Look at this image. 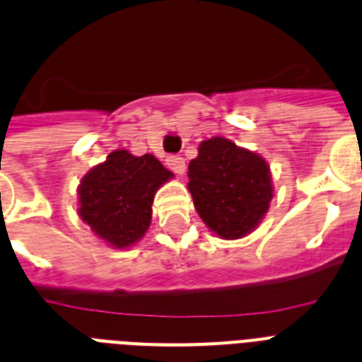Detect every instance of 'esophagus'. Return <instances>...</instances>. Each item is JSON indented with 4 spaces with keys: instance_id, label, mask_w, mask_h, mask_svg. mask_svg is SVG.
Returning <instances> with one entry per match:
<instances>
[{
    "instance_id": "obj_1",
    "label": "esophagus",
    "mask_w": 362,
    "mask_h": 362,
    "mask_svg": "<svg viewBox=\"0 0 362 362\" xmlns=\"http://www.w3.org/2000/svg\"><path fill=\"white\" fill-rule=\"evenodd\" d=\"M167 165L176 175H184L186 173V160L182 156H169L167 158Z\"/></svg>"
}]
</instances>
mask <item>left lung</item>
Here are the masks:
<instances>
[{
	"instance_id": "1",
	"label": "left lung",
	"mask_w": 362,
	"mask_h": 362,
	"mask_svg": "<svg viewBox=\"0 0 362 362\" xmlns=\"http://www.w3.org/2000/svg\"><path fill=\"white\" fill-rule=\"evenodd\" d=\"M187 176L197 214L223 240L251 234L269 210V165L262 156L225 137L202 141L199 156L189 161Z\"/></svg>"
}]
</instances>
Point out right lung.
Masks as SVG:
<instances>
[{
    "mask_svg": "<svg viewBox=\"0 0 362 362\" xmlns=\"http://www.w3.org/2000/svg\"><path fill=\"white\" fill-rule=\"evenodd\" d=\"M171 178L152 154L111 152L79 182V217L111 247H130L151 227L156 191Z\"/></svg>",
    "mask_w": 362,
    "mask_h": 362,
    "instance_id": "obj_1",
    "label": "right lung"
}]
</instances>
